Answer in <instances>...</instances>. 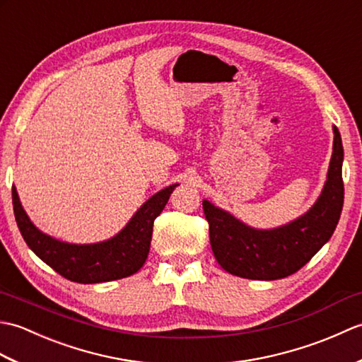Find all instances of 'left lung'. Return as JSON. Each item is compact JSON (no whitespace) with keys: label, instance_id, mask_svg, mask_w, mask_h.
Returning <instances> with one entry per match:
<instances>
[{"label":"left lung","instance_id":"1","mask_svg":"<svg viewBox=\"0 0 362 362\" xmlns=\"http://www.w3.org/2000/svg\"><path fill=\"white\" fill-rule=\"evenodd\" d=\"M333 153L325 185L311 209L275 228H255L204 199L210 244L221 267L250 280H279L303 267L332 238L344 205L341 134L333 126Z\"/></svg>","mask_w":362,"mask_h":362}]
</instances>
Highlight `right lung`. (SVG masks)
<instances>
[{"label":"right lung","mask_w":362,"mask_h":362,"mask_svg":"<svg viewBox=\"0 0 362 362\" xmlns=\"http://www.w3.org/2000/svg\"><path fill=\"white\" fill-rule=\"evenodd\" d=\"M177 185L179 183L151 196L117 235L95 244L59 241L38 230L23 210L15 187H12L13 214L23 240L43 263L76 283H104L124 279L143 267L149 255L153 221L163 211Z\"/></svg>","instance_id":"right-lung-1"}]
</instances>
